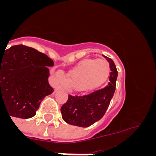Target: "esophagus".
<instances>
[{"instance_id": "1", "label": "esophagus", "mask_w": 156, "mask_h": 156, "mask_svg": "<svg viewBox=\"0 0 156 156\" xmlns=\"http://www.w3.org/2000/svg\"><path fill=\"white\" fill-rule=\"evenodd\" d=\"M60 88H62V87H61V86H58V87H57V88H56V89H60Z\"/></svg>"}]
</instances>
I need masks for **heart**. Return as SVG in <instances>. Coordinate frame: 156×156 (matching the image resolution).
Masks as SVG:
<instances>
[{
	"label": "heart",
	"instance_id": "obj_1",
	"mask_svg": "<svg viewBox=\"0 0 156 156\" xmlns=\"http://www.w3.org/2000/svg\"><path fill=\"white\" fill-rule=\"evenodd\" d=\"M108 72L109 66L104 59L87 60L70 73L66 80V85L75 90H90L104 82ZM58 76L62 80L61 76Z\"/></svg>",
	"mask_w": 156,
	"mask_h": 156
}]
</instances>
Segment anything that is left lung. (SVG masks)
<instances>
[{"mask_svg": "<svg viewBox=\"0 0 156 156\" xmlns=\"http://www.w3.org/2000/svg\"><path fill=\"white\" fill-rule=\"evenodd\" d=\"M104 57L109 63V82L103 88L89 94H69L67 101L61 107L62 119L69 124L87 127L101 119L105 113L115 92L118 72L113 61L106 56Z\"/></svg>", "mask_w": 156, "mask_h": 156, "instance_id": "left-lung-1", "label": "left lung"}]
</instances>
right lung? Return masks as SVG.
I'll use <instances>...</instances> for the list:
<instances>
[{
  "label": "right lung",
  "mask_w": 156,
  "mask_h": 156,
  "mask_svg": "<svg viewBox=\"0 0 156 156\" xmlns=\"http://www.w3.org/2000/svg\"><path fill=\"white\" fill-rule=\"evenodd\" d=\"M53 66L45 54L25 45L0 52V106L4 104L10 117L36 115L41 101L54 91L48 80V66Z\"/></svg>",
  "instance_id": "add662e5"
}]
</instances>
